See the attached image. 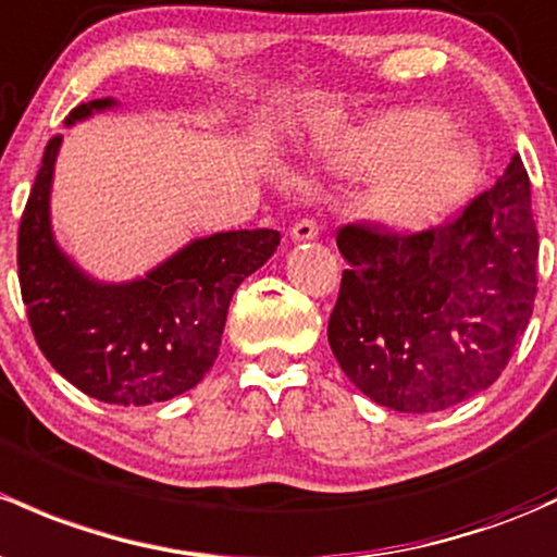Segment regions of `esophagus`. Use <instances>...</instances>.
I'll return each instance as SVG.
<instances>
[{
	"label": "esophagus",
	"instance_id": "1",
	"mask_svg": "<svg viewBox=\"0 0 557 557\" xmlns=\"http://www.w3.org/2000/svg\"><path fill=\"white\" fill-rule=\"evenodd\" d=\"M318 234H320V226L314 219H301L294 230H290V237H294L296 243H309V239H314Z\"/></svg>",
	"mask_w": 557,
	"mask_h": 557
}]
</instances>
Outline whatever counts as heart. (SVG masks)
Segmentation results:
<instances>
[{"mask_svg": "<svg viewBox=\"0 0 557 557\" xmlns=\"http://www.w3.org/2000/svg\"><path fill=\"white\" fill-rule=\"evenodd\" d=\"M352 171H376L366 191L373 221L395 232H421L448 219L475 184L470 149L437 111H392L336 140Z\"/></svg>", "mask_w": 557, "mask_h": 557, "instance_id": "1", "label": "heart"}]
</instances>
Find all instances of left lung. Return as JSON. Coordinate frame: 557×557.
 <instances>
[{"label": "left lung", "mask_w": 557, "mask_h": 557, "mask_svg": "<svg viewBox=\"0 0 557 557\" xmlns=\"http://www.w3.org/2000/svg\"><path fill=\"white\" fill-rule=\"evenodd\" d=\"M336 245L349 267L327 342L362 395L435 413L502 376L534 312L540 259L518 154L450 224L417 234L349 224Z\"/></svg>", "instance_id": "left-lung-1"}]
</instances>
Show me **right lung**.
<instances>
[{"label":"right lung","instance_id":"1","mask_svg":"<svg viewBox=\"0 0 557 557\" xmlns=\"http://www.w3.org/2000/svg\"><path fill=\"white\" fill-rule=\"evenodd\" d=\"M116 107L79 103L66 125ZM63 136L42 165L17 232V277L28 323L50 366L111 406H151L197 386L219 357L234 290L280 245L274 230L219 232L131 283H101L69 259L50 224V189Z\"/></svg>","mask_w":557,"mask_h":557}]
</instances>
